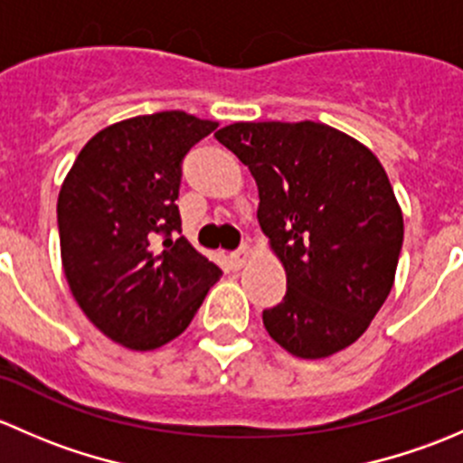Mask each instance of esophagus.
<instances>
[{
  "label": "esophagus",
  "mask_w": 463,
  "mask_h": 463,
  "mask_svg": "<svg viewBox=\"0 0 463 463\" xmlns=\"http://www.w3.org/2000/svg\"><path fill=\"white\" fill-rule=\"evenodd\" d=\"M249 255H250V249L246 244H241L240 249H237L235 253H232V261H235L237 266H244L246 260H249Z\"/></svg>",
  "instance_id": "obj_1"
}]
</instances>
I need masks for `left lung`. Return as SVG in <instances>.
Masks as SVG:
<instances>
[{"instance_id": "1", "label": "left lung", "mask_w": 463, "mask_h": 463, "mask_svg": "<svg viewBox=\"0 0 463 463\" xmlns=\"http://www.w3.org/2000/svg\"><path fill=\"white\" fill-rule=\"evenodd\" d=\"M214 138L255 176L260 226L287 270L282 302L261 314L270 338L300 358L356 343L390 296L403 246L378 158L314 120L232 123Z\"/></svg>"}]
</instances>
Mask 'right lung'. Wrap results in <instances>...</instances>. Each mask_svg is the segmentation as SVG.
<instances>
[{
    "label": "right lung",
    "mask_w": 463,
    "mask_h": 463,
    "mask_svg": "<svg viewBox=\"0 0 463 463\" xmlns=\"http://www.w3.org/2000/svg\"><path fill=\"white\" fill-rule=\"evenodd\" d=\"M217 129L185 111L105 128L78 154L58 197L62 266L105 335L137 352L170 343L222 269L181 235V163Z\"/></svg>",
    "instance_id": "obj_1"
}]
</instances>
